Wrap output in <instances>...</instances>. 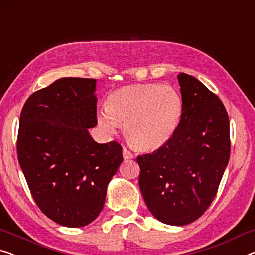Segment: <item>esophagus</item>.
Returning a JSON list of instances; mask_svg holds the SVG:
<instances>
[{
    "mask_svg": "<svg viewBox=\"0 0 255 255\" xmlns=\"http://www.w3.org/2000/svg\"><path fill=\"white\" fill-rule=\"evenodd\" d=\"M123 155H124V159H127V160H128V159L134 158V154H132L128 149H126V147H124V149H123Z\"/></svg>",
    "mask_w": 255,
    "mask_h": 255,
    "instance_id": "obj_1",
    "label": "esophagus"
}]
</instances>
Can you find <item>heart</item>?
I'll use <instances>...</instances> for the list:
<instances>
[{
    "mask_svg": "<svg viewBox=\"0 0 255 255\" xmlns=\"http://www.w3.org/2000/svg\"><path fill=\"white\" fill-rule=\"evenodd\" d=\"M183 112L178 91L168 85H139L109 95L98 125L109 134L124 125L125 135L138 149H158L172 138Z\"/></svg>",
    "mask_w": 255,
    "mask_h": 255,
    "instance_id": "b5f03b06",
    "label": "heart"
}]
</instances>
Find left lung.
<instances>
[{
	"label": "left lung",
	"instance_id": "8db88e82",
	"mask_svg": "<svg viewBox=\"0 0 255 255\" xmlns=\"http://www.w3.org/2000/svg\"><path fill=\"white\" fill-rule=\"evenodd\" d=\"M183 112L176 131L153 153L137 157L139 189L151 214L189 225L218 192L230 157V124L221 100L191 75L177 74Z\"/></svg>",
	"mask_w": 255,
	"mask_h": 255
}]
</instances>
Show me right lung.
Listing matches in <instances>:
<instances>
[{"label": "right lung", "mask_w": 255, "mask_h": 255, "mask_svg": "<svg viewBox=\"0 0 255 255\" xmlns=\"http://www.w3.org/2000/svg\"><path fill=\"white\" fill-rule=\"evenodd\" d=\"M95 91V79H58L30 95L19 119L18 160L30 193L49 219L68 228L100 215L124 160L120 144L89 134L97 125Z\"/></svg>", "instance_id": "right-lung-1"}]
</instances>
